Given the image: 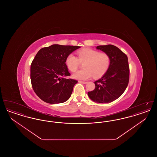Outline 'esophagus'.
Segmentation results:
<instances>
[{"mask_svg":"<svg viewBox=\"0 0 157 157\" xmlns=\"http://www.w3.org/2000/svg\"><path fill=\"white\" fill-rule=\"evenodd\" d=\"M79 83H83V84H86L88 82H85V81H79Z\"/></svg>","mask_w":157,"mask_h":157,"instance_id":"1","label":"esophagus"}]
</instances>
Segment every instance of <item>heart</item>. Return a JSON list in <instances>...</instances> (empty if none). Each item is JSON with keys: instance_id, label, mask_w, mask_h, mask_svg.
Wrapping results in <instances>:
<instances>
[{"instance_id": "1", "label": "heart", "mask_w": 157, "mask_h": 157, "mask_svg": "<svg viewBox=\"0 0 157 157\" xmlns=\"http://www.w3.org/2000/svg\"><path fill=\"white\" fill-rule=\"evenodd\" d=\"M78 58L73 54H69L65 60L69 71L75 72L83 64V69L73 74V77L78 80H87L92 76L99 78L107 72L111 65L110 56L105 52H100L92 49H83L77 52Z\"/></svg>"}]
</instances>
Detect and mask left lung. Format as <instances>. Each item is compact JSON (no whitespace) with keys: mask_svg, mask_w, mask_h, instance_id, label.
<instances>
[{"mask_svg":"<svg viewBox=\"0 0 157 157\" xmlns=\"http://www.w3.org/2000/svg\"><path fill=\"white\" fill-rule=\"evenodd\" d=\"M97 49L110 56L111 65L104 76L94 82L95 88L88 92V95L94 102L109 103L120 97L128 85L129 67L128 57L114 45H100Z\"/></svg>","mask_w":157,"mask_h":157,"instance_id":"1","label":"left lung"}]
</instances>
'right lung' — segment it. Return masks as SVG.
<instances>
[{"instance_id": "1", "label": "right lung", "mask_w": 157, "mask_h": 157, "mask_svg": "<svg viewBox=\"0 0 157 157\" xmlns=\"http://www.w3.org/2000/svg\"><path fill=\"white\" fill-rule=\"evenodd\" d=\"M79 48L55 44L42 48L36 53L30 66V81L34 92L45 102L63 103L71 96L78 81L65 78L71 75L65 60Z\"/></svg>"}]
</instances>
